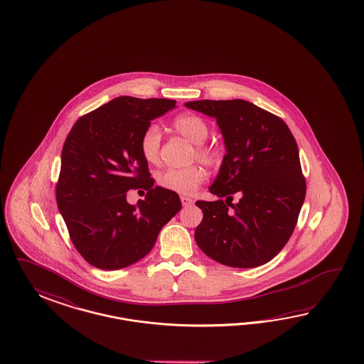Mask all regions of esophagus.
Segmentation results:
<instances>
[{"instance_id": "1", "label": "esophagus", "mask_w": 364, "mask_h": 364, "mask_svg": "<svg viewBox=\"0 0 364 364\" xmlns=\"http://www.w3.org/2000/svg\"><path fill=\"white\" fill-rule=\"evenodd\" d=\"M180 200H181V204H183L184 207H188V205L193 204V200H192L191 198H187V196H181Z\"/></svg>"}]
</instances>
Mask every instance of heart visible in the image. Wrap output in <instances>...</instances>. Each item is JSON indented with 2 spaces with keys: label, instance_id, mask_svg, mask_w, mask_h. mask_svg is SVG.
I'll return each instance as SVG.
<instances>
[{
  "label": "heart",
  "instance_id": "1",
  "mask_svg": "<svg viewBox=\"0 0 364 364\" xmlns=\"http://www.w3.org/2000/svg\"><path fill=\"white\" fill-rule=\"evenodd\" d=\"M173 128L178 134L193 144L191 160L198 159L207 166H218L221 163L220 149L212 144L205 143L210 136L208 124L198 114H183L173 122ZM140 154L144 160L156 166L160 161L161 131L157 124H149L140 137ZM205 180V172L198 166H189L180 169H166L157 175V184L166 191L178 195H191Z\"/></svg>",
  "mask_w": 364,
  "mask_h": 364
}]
</instances>
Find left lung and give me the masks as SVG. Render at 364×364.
Instances as JSON below:
<instances>
[{"label":"left lung","mask_w":364,"mask_h":364,"mask_svg":"<svg viewBox=\"0 0 364 364\" xmlns=\"http://www.w3.org/2000/svg\"><path fill=\"white\" fill-rule=\"evenodd\" d=\"M186 107L216 119L227 149L210 188L219 198L196 201L203 220L195 240L220 264L268 263L289 240L306 198L295 137L280 117L245 100H200ZM233 194L239 202L232 203Z\"/></svg>","instance_id":"obj_1"}]
</instances>
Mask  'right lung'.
<instances>
[{"instance_id": "obj_1", "label": "right lung", "mask_w": 364, "mask_h": 364, "mask_svg": "<svg viewBox=\"0 0 364 364\" xmlns=\"http://www.w3.org/2000/svg\"><path fill=\"white\" fill-rule=\"evenodd\" d=\"M175 100L116 97L81 116L66 137L55 200L70 240L89 264L120 269L149 254L159 232L181 210L175 192L154 187L140 137ZM129 188L147 195L136 206Z\"/></svg>"}]
</instances>
